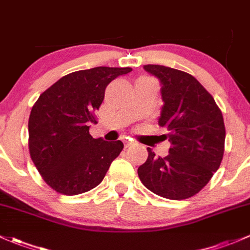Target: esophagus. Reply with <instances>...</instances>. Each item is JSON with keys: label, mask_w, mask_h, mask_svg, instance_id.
Wrapping results in <instances>:
<instances>
[{"label": "esophagus", "mask_w": 250, "mask_h": 250, "mask_svg": "<svg viewBox=\"0 0 250 250\" xmlns=\"http://www.w3.org/2000/svg\"><path fill=\"white\" fill-rule=\"evenodd\" d=\"M131 144H132V143H131L130 141H124V146H125V147H128V146H131Z\"/></svg>", "instance_id": "esophagus-1"}]
</instances>
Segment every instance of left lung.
Returning <instances> with one entry per match:
<instances>
[{
	"instance_id": "8db88e82",
	"label": "left lung",
	"mask_w": 250,
	"mask_h": 250,
	"mask_svg": "<svg viewBox=\"0 0 250 250\" xmlns=\"http://www.w3.org/2000/svg\"><path fill=\"white\" fill-rule=\"evenodd\" d=\"M144 69L160 80L163 106L158 125L170 142L166 157L147 160L138 176L147 189L160 197L182 200L206 186L221 166L225 126L219 107L195 77L168 66L147 64Z\"/></svg>"
}]
</instances>
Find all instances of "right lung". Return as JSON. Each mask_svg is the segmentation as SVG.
Masks as SVG:
<instances>
[{
	"mask_svg": "<svg viewBox=\"0 0 250 250\" xmlns=\"http://www.w3.org/2000/svg\"><path fill=\"white\" fill-rule=\"evenodd\" d=\"M131 68L96 66L65 75L53 83L32 107L28 120L31 158L44 181L61 194L88 192L103 181L124 144L93 138L89 123L104 90Z\"/></svg>",
	"mask_w": 250,
	"mask_h": 250,
	"instance_id": "obj_1",
	"label": "right lung"
}]
</instances>
